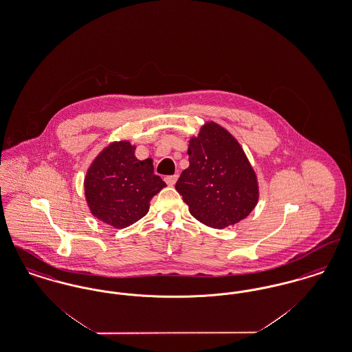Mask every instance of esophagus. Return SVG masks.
Here are the masks:
<instances>
[{
	"label": "esophagus",
	"instance_id": "34e87169",
	"mask_svg": "<svg viewBox=\"0 0 352 352\" xmlns=\"http://www.w3.org/2000/svg\"><path fill=\"white\" fill-rule=\"evenodd\" d=\"M177 179H178V175H168V177H165V182L168 184V186H174L175 182H177Z\"/></svg>",
	"mask_w": 352,
	"mask_h": 352
}]
</instances>
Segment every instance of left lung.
<instances>
[{
	"instance_id": "left-lung-1",
	"label": "left lung",
	"mask_w": 352,
	"mask_h": 352,
	"mask_svg": "<svg viewBox=\"0 0 352 352\" xmlns=\"http://www.w3.org/2000/svg\"><path fill=\"white\" fill-rule=\"evenodd\" d=\"M188 168L175 190L190 214L212 228L247 218L258 201V182L245 153L227 129L206 122L188 142Z\"/></svg>"
}]
</instances>
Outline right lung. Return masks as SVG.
<instances>
[{
  "instance_id": "add662e5",
  "label": "right lung",
  "mask_w": 352,
  "mask_h": 352,
  "mask_svg": "<svg viewBox=\"0 0 352 352\" xmlns=\"http://www.w3.org/2000/svg\"><path fill=\"white\" fill-rule=\"evenodd\" d=\"M129 141L105 146L84 178V194L91 214L115 228H125L144 218L151 198L166 184L154 174L153 161H140Z\"/></svg>"
}]
</instances>
